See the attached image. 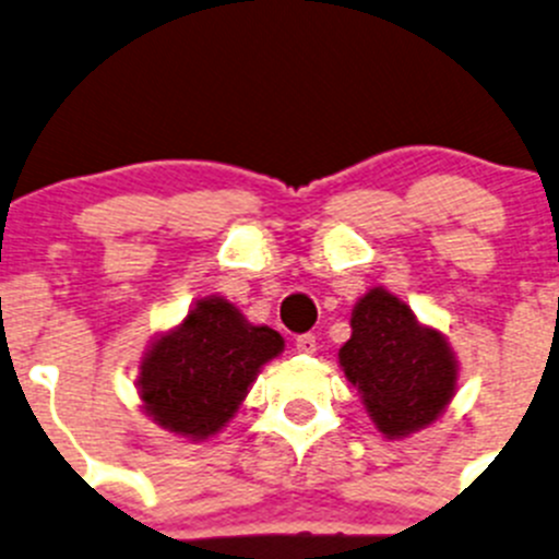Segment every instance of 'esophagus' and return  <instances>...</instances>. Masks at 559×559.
Segmentation results:
<instances>
[{
    "label": "esophagus",
    "mask_w": 559,
    "mask_h": 559,
    "mask_svg": "<svg viewBox=\"0 0 559 559\" xmlns=\"http://www.w3.org/2000/svg\"><path fill=\"white\" fill-rule=\"evenodd\" d=\"M295 346L300 354H313L316 352V335H311V332H306V335H297Z\"/></svg>",
    "instance_id": "34e87169"
}]
</instances>
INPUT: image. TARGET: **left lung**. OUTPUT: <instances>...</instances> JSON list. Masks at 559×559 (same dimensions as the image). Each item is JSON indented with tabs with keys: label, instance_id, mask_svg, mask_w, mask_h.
I'll use <instances>...</instances> for the list:
<instances>
[{
	"label": "left lung",
	"instance_id": "1",
	"mask_svg": "<svg viewBox=\"0 0 559 559\" xmlns=\"http://www.w3.org/2000/svg\"><path fill=\"white\" fill-rule=\"evenodd\" d=\"M337 359L386 438L432 425L454 394L456 362L447 337L421 326L381 286L354 306L352 337Z\"/></svg>",
	"mask_w": 559,
	"mask_h": 559
}]
</instances>
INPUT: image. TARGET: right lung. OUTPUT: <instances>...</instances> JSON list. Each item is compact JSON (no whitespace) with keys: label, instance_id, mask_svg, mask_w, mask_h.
<instances>
[{"label":"right lung","instance_id":"add662e5","mask_svg":"<svg viewBox=\"0 0 559 559\" xmlns=\"http://www.w3.org/2000/svg\"><path fill=\"white\" fill-rule=\"evenodd\" d=\"M281 348L278 332L248 324L222 297H205L151 346L140 365V397L156 425L202 441L233 419L259 368Z\"/></svg>","mask_w":559,"mask_h":559}]
</instances>
